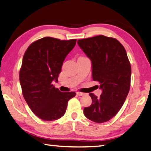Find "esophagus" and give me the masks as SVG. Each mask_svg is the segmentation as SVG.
Wrapping results in <instances>:
<instances>
[{"label": "esophagus", "instance_id": "obj_1", "mask_svg": "<svg viewBox=\"0 0 151 151\" xmlns=\"http://www.w3.org/2000/svg\"><path fill=\"white\" fill-rule=\"evenodd\" d=\"M76 94H77L78 96H83L85 94L84 93H81V92H76Z\"/></svg>", "mask_w": 151, "mask_h": 151}]
</instances>
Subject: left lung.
<instances>
[{"instance_id":"obj_1","label":"left lung","mask_w":151,"mask_h":151,"mask_svg":"<svg viewBox=\"0 0 151 151\" xmlns=\"http://www.w3.org/2000/svg\"><path fill=\"white\" fill-rule=\"evenodd\" d=\"M77 42L91 60L93 81L103 90L100 97L89 94L92 104L84 109V114L93 122H105L118 113L126 100L131 87V64L125 48L114 38L99 35Z\"/></svg>"}]
</instances>
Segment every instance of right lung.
<instances>
[{"label":"right lung","mask_w":151,"mask_h":151,"mask_svg":"<svg viewBox=\"0 0 151 151\" xmlns=\"http://www.w3.org/2000/svg\"><path fill=\"white\" fill-rule=\"evenodd\" d=\"M76 42L44 37L31 43L25 51L19 72L22 95L33 113L43 121L61 118L68 101L76 95L75 92H60L52 84L58 81L66 56Z\"/></svg>","instance_id":"add662e5"}]
</instances>
